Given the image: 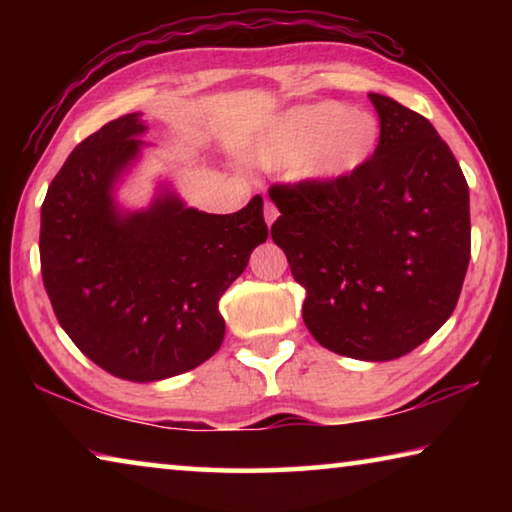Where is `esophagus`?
<instances>
[{"label":"esophagus","instance_id":"34e87169","mask_svg":"<svg viewBox=\"0 0 512 512\" xmlns=\"http://www.w3.org/2000/svg\"><path fill=\"white\" fill-rule=\"evenodd\" d=\"M277 216H280V212H277V207H275L271 201H266V203H264V219H266L268 228H271V225L275 223Z\"/></svg>","mask_w":512,"mask_h":512}]
</instances>
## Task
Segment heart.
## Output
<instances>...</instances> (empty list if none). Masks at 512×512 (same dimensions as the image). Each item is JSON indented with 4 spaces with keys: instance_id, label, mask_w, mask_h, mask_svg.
<instances>
[{
    "instance_id": "obj_1",
    "label": "heart",
    "mask_w": 512,
    "mask_h": 512,
    "mask_svg": "<svg viewBox=\"0 0 512 512\" xmlns=\"http://www.w3.org/2000/svg\"><path fill=\"white\" fill-rule=\"evenodd\" d=\"M377 146L379 121L372 112L316 101L280 112L259 135L250 160L266 171L289 167L296 183L329 187L359 173Z\"/></svg>"
}]
</instances>
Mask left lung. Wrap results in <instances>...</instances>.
Returning a JSON list of instances; mask_svg holds the SVG:
<instances>
[{"mask_svg":"<svg viewBox=\"0 0 512 512\" xmlns=\"http://www.w3.org/2000/svg\"><path fill=\"white\" fill-rule=\"evenodd\" d=\"M379 146L339 185H275L271 237L305 287L311 336L341 357L393 361L447 323L470 264V189L418 112L370 92Z\"/></svg>","mask_w":512,"mask_h":512,"instance_id":"left-lung-1","label":"left lung"}]
</instances>
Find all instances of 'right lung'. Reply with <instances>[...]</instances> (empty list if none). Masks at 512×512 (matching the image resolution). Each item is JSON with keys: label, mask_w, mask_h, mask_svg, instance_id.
<instances>
[{"label": "right lung", "mask_w": 512, "mask_h": 512, "mask_svg": "<svg viewBox=\"0 0 512 512\" xmlns=\"http://www.w3.org/2000/svg\"><path fill=\"white\" fill-rule=\"evenodd\" d=\"M142 112L76 146L40 212V268L60 327L85 357L126 381L194 370L221 348L219 300L264 244V201L235 214L189 207L169 178L149 205L119 189L142 162Z\"/></svg>", "instance_id": "right-lung-1"}]
</instances>
